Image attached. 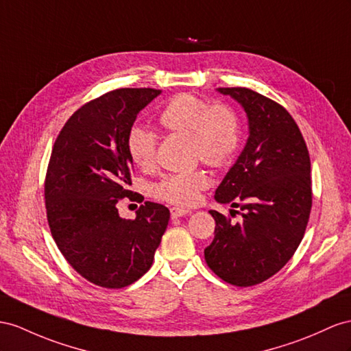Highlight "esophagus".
<instances>
[{
    "mask_svg": "<svg viewBox=\"0 0 351 351\" xmlns=\"http://www.w3.org/2000/svg\"><path fill=\"white\" fill-rule=\"evenodd\" d=\"M186 213H190V210H186V209H181V208H172V209H170V217H172V219H176V218L185 217Z\"/></svg>",
    "mask_w": 351,
    "mask_h": 351,
    "instance_id": "esophagus-1",
    "label": "esophagus"
}]
</instances>
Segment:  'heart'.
Masks as SVG:
<instances>
[{"label": "heart", "mask_w": 351, "mask_h": 351, "mask_svg": "<svg viewBox=\"0 0 351 351\" xmlns=\"http://www.w3.org/2000/svg\"><path fill=\"white\" fill-rule=\"evenodd\" d=\"M158 123L167 132L190 136L193 157L210 167L228 166L236 157L241 141V124L234 108L227 104H212L191 93L170 99L158 115ZM125 148L138 167H149L156 160L157 136L151 130L134 125L128 133ZM208 186V176L200 170L169 173L152 186L157 199L193 206Z\"/></svg>", "instance_id": "obj_1"}]
</instances>
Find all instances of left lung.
<instances>
[{"label":"left lung","instance_id":"left-lung-1","mask_svg":"<svg viewBox=\"0 0 351 351\" xmlns=\"http://www.w3.org/2000/svg\"><path fill=\"white\" fill-rule=\"evenodd\" d=\"M218 92L245 108L249 138L215 193L218 203L240 208L241 221L210 210L217 227L204 259L223 282L246 287L280 271L298 249L311 212V163L298 124L282 105L246 87Z\"/></svg>","mask_w":351,"mask_h":351}]
</instances>
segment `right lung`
<instances>
[{
	"label": "right lung",
	"mask_w": 351,
	"mask_h": 351,
	"mask_svg": "<svg viewBox=\"0 0 351 351\" xmlns=\"http://www.w3.org/2000/svg\"><path fill=\"white\" fill-rule=\"evenodd\" d=\"M161 90L117 88L84 104L55 141L44 197L47 221L62 255L86 280L108 289L136 282L152 265L170 212L145 202L134 219L117 209L132 200L125 139L138 114Z\"/></svg>",
	"instance_id": "obj_1"
}]
</instances>
